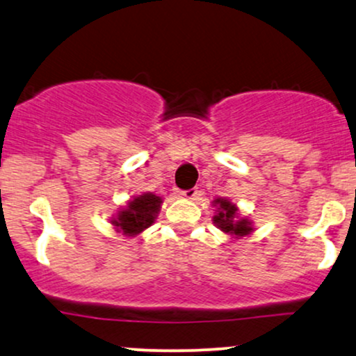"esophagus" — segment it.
Here are the masks:
<instances>
[{"label":"esophagus","instance_id":"esophagus-1","mask_svg":"<svg viewBox=\"0 0 356 356\" xmlns=\"http://www.w3.org/2000/svg\"><path fill=\"white\" fill-rule=\"evenodd\" d=\"M181 196L186 200H200V196H202V191L198 190V188H190V190H185L181 191Z\"/></svg>","mask_w":356,"mask_h":356}]
</instances>
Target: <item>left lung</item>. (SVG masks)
I'll return each mask as SVG.
<instances>
[{
  "label": "left lung",
  "instance_id": "8db88e82",
  "mask_svg": "<svg viewBox=\"0 0 356 356\" xmlns=\"http://www.w3.org/2000/svg\"><path fill=\"white\" fill-rule=\"evenodd\" d=\"M213 207H216V215L213 216V223L218 227L221 232L228 235L241 238L250 235L253 232V225L248 218L238 216L236 204H233L227 198L213 200Z\"/></svg>",
  "mask_w": 356,
  "mask_h": 356
}]
</instances>
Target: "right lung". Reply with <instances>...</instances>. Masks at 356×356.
Listing matches in <instances>:
<instances>
[{"instance_id":"right-lung-1","label":"right lung","mask_w":356,"mask_h":356,"mask_svg":"<svg viewBox=\"0 0 356 356\" xmlns=\"http://www.w3.org/2000/svg\"><path fill=\"white\" fill-rule=\"evenodd\" d=\"M161 203V196L153 193L138 195L133 200H129L127 207L116 213L115 218L111 220L113 227L116 228V232L123 233L124 236L140 235L143 229L154 223Z\"/></svg>"}]
</instances>
